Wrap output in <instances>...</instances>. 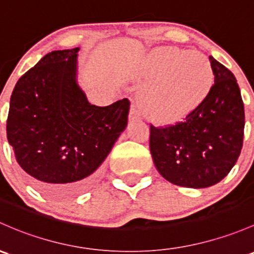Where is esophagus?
Instances as JSON below:
<instances>
[{
  "label": "esophagus",
  "instance_id": "obj_1",
  "mask_svg": "<svg viewBox=\"0 0 254 254\" xmlns=\"http://www.w3.org/2000/svg\"><path fill=\"white\" fill-rule=\"evenodd\" d=\"M141 118V114L138 112L137 106L132 105L131 108H130V113H129V120L130 122H135V120H138Z\"/></svg>",
  "mask_w": 254,
  "mask_h": 254
}]
</instances>
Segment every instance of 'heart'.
Here are the masks:
<instances>
[{
    "instance_id": "1",
    "label": "heart",
    "mask_w": 254,
    "mask_h": 254,
    "mask_svg": "<svg viewBox=\"0 0 254 254\" xmlns=\"http://www.w3.org/2000/svg\"><path fill=\"white\" fill-rule=\"evenodd\" d=\"M149 82L140 97L143 113L158 123L183 118L205 97L214 75L209 61L196 51L162 47L143 64Z\"/></svg>"
}]
</instances>
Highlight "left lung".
<instances>
[{
  "label": "left lung",
  "instance_id": "8db88e82",
  "mask_svg": "<svg viewBox=\"0 0 254 254\" xmlns=\"http://www.w3.org/2000/svg\"><path fill=\"white\" fill-rule=\"evenodd\" d=\"M214 84L183 122L151 125L149 149L154 165L174 185H215L236 164L244 143L245 107L234 74L209 56Z\"/></svg>",
  "mask_w": 254,
  "mask_h": 254
}]
</instances>
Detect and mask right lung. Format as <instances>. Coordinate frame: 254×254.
<instances>
[{"instance_id":"right-lung-1","label":"right lung","mask_w":254,"mask_h":254,"mask_svg":"<svg viewBox=\"0 0 254 254\" xmlns=\"http://www.w3.org/2000/svg\"><path fill=\"white\" fill-rule=\"evenodd\" d=\"M79 47L52 51L15 84L7 138L37 190L66 198L87 190L127 124V98L98 107L76 82Z\"/></svg>"}]
</instances>
